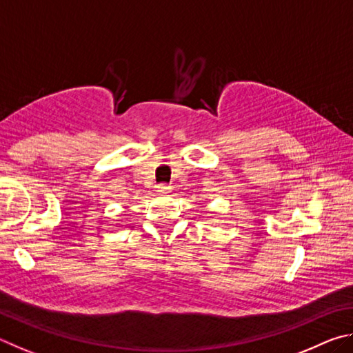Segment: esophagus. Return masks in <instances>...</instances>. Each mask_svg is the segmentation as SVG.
I'll use <instances>...</instances> for the list:
<instances>
[{
    "label": "esophagus",
    "mask_w": 353,
    "mask_h": 353,
    "mask_svg": "<svg viewBox=\"0 0 353 353\" xmlns=\"http://www.w3.org/2000/svg\"><path fill=\"white\" fill-rule=\"evenodd\" d=\"M157 189H158V192H159V194H169V192H170V186H167L165 183H161V184H158Z\"/></svg>",
    "instance_id": "1"
}]
</instances>
